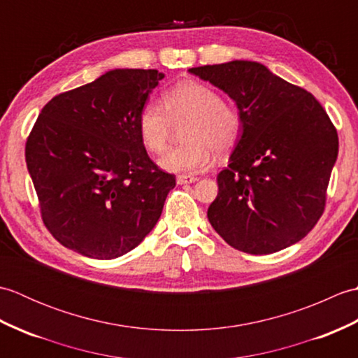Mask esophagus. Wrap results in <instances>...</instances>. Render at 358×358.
<instances>
[{
    "label": "esophagus",
    "instance_id": "esophagus-1",
    "mask_svg": "<svg viewBox=\"0 0 358 358\" xmlns=\"http://www.w3.org/2000/svg\"><path fill=\"white\" fill-rule=\"evenodd\" d=\"M199 180L194 175H178L177 177V183L178 185H189V183H195V181Z\"/></svg>",
    "mask_w": 358,
    "mask_h": 358
}]
</instances>
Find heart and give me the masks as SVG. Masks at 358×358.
Returning <instances> with one entry per match:
<instances>
[{
	"label": "heart",
	"instance_id": "obj_1",
	"mask_svg": "<svg viewBox=\"0 0 358 358\" xmlns=\"http://www.w3.org/2000/svg\"><path fill=\"white\" fill-rule=\"evenodd\" d=\"M157 103H146L138 113V135L152 154L167 149L171 123L189 120L185 129V146L173 149L159 159V166L173 173H195L206 171L217 154L235 148L245 129L241 110L223 101L215 89L196 81H185L169 89Z\"/></svg>",
	"mask_w": 358,
	"mask_h": 358
}]
</instances>
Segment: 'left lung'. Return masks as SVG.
I'll return each instance as SVG.
<instances>
[{"label": "left lung", "instance_id": "obj_1", "mask_svg": "<svg viewBox=\"0 0 358 358\" xmlns=\"http://www.w3.org/2000/svg\"><path fill=\"white\" fill-rule=\"evenodd\" d=\"M229 95L245 129L208 209L227 245L263 255L306 237L326 206L338 135L313 94L255 62L192 67Z\"/></svg>", "mask_w": 358, "mask_h": 358}]
</instances>
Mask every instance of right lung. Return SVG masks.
<instances>
[{"label": "right lung", "instance_id": "1", "mask_svg": "<svg viewBox=\"0 0 358 358\" xmlns=\"http://www.w3.org/2000/svg\"><path fill=\"white\" fill-rule=\"evenodd\" d=\"M164 73L113 69L53 96L26 141L41 218L67 249L112 260L154 229L175 175L149 158L138 113Z\"/></svg>", "mask_w": 358, "mask_h": 358}]
</instances>
